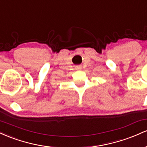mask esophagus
<instances>
[{"label": "esophagus", "instance_id": "34e87169", "mask_svg": "<svg viewBox=\"0 0 147 147\" xmlns=\"http://www.w3.org/2000/svg\"><path fill=\"white\" fill-rule=\"evenodd\" d=\"M77 70H82V67H81V66H77Z\"/></svg>", "mask_w": 147, "mask_h": 147}]
</instances>
